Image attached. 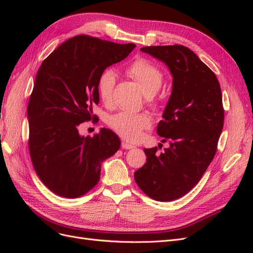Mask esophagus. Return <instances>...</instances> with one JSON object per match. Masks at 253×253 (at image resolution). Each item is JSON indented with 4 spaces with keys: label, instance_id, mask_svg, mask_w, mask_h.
Here are the masks:
<instances>
[{
    "label": "esophagus",
    "instance_id": "1",
    "mask_svg": "<svg viewBox=\"0 0 253 253\" xmlns=\"http://www.w3.org/2000/svg\"><path fill=\"white\" fill-rule=\"evenodd\" d=\"M121 147H122V149L129 150V149L135 148V145L132 144V143H128V142L126 141V140H122V141H121Z\"/></svg>",
    "mask_w": 253,
    "mask_h": 253
}]
</instances>
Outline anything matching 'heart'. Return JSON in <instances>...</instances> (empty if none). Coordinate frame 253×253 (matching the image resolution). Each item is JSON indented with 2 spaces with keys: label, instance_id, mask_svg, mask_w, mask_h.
Wrapping results in <instances>:
<instances>
[{
  "label": "heart",
  "instance_id": "1",
  "mask_svg": "<svg viewBox=\"0 0 253 253\" xmlns=\"http://www.w3.org/2000/svg\"><path fill=\"white\" fill-rule=\"evenodd\" d=\"M126 73L139 84L144 95L153 96L162 87L164 75L157 66L145 59L135 60L128 65ZM116 84V76L111 70L104 71L98 80V93L105 104L112 102L113 90ZM109 126L122 138L128 141L141 139L143 131L151 126V118L144 113L120 112L109 119Z\"/></svg>",
  "mask_w": 253,
  "mask_h": 253
}]
</instances>
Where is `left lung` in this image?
<instances>
[{"mask_svg": "<svg viewBox=\"0 0 253 253\" xmlns=\"http://www.w3.org/2000/svg\"><path fill=\"white\" fill-rule=\"evenodd\" d=\"M169 67L172 93L157 126L170 147L144 149L147 163L134 173L149 197L170 202L186 195L208 169L224 126L219 82L195 53L182 45L140 48Z\"/></svg>", "mask_w": 253, "mask_h": 253, "instance_id": "obj_1", "label": "left lung"}]
</instances>
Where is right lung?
<instances>
[{
	"label": "right lung",
	"instance_id": "right-lung-1",
	"mask_svg": "<svg viewBox=\"0 0 253 253\" xmlns=\"http://www.w3.org/2000/svg\"><path fill=\"white\" fill-rule=\"evenodd\" d=\"M136 45L76 36L45 59L30 95L29 154L37 175L53 193L77 198L100 179L101 164L120 148L109 128L81 136L82 122L96 121L98 80L106 67L126 59Z\"/></svg>",
	"mask_w": 253,
	"mask_h": 253
}]
</instances>
